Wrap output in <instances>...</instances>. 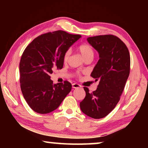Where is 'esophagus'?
Listing matches in <instances>:
<instances>
[{
  "instance_id": "1",
  "label": "esophagus",
  "mask_w": 148,
  "mask_h": 148,
  "mask_svg": "<svg viewBox=\"0 0 148 148\" xmlns=\"http://www.w3.org/2000/svg\"><path fill=\"white\" fill-rule=\"evenodd\" d=\"M72 87H73L74 89H77V88H79V87H81V86L78 84L74 83L72 84Z\"/></svg>"
}]
</instances>
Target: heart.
<instances>
[{
	"mask_svg": "<svg viewBox=\"0 0 148 148\" xmlns=\"http://www.w3.org/2000/svg\"><path fill=\"white\" fill-rule=\"evenodd\" d=\"M77 49H78L80 53L82 54V56L84 57V58L85 59L87 58L88 57L93 56L94 50L91 45L87 44H82L79 45L78 47H77ZM70 54H71V51H70L69 49H67L66 51L64 52V53L63 55V61L64 62H66L68 61ZM76 74L77 77L80 76L79 72H76Z\"/></svg>",
	"mask_w": 148,
	"mask_h": 148,
	"instance_id": "1",
	"label": "heart"
}]
</instances>
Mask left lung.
Segmentation results:
<instances>
[{
    "instance_id": "1",
    "label": "left lung",
    "mask_w": 148,
    "mask_h": 148,
    "mask_svg": "<svg viewBox=\"0 0 148 148\" xmlns=\"http://www.w3.org/2000/svg\"><path fill=\"white\" fill-rule=\"evenodd\" d=\"M87 41L99 53L100 59L91 74L99 84L92 92L84 87L86 97L79 106L87 116L101 119L108 115L119 101L129 76L131 58L126 45L114 35L89 37Z\"/></svg>"
}]
</instances>
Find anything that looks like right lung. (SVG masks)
<instances>
[{"label": "right lung", "mask_w": 148, "mask_h": 148, "mask_svg": "<svg viewBox=\"0 0 148 148\" xmlns=\"http://www.w3.org/2000/svg\"><path fill=\"white\" fill-rule=\"evenodd\" d=\"M80 37L63 31L49 32L34 38L24 50L19 62L20 87L34 112H53L71 91L69 82L53 84L50 75L55 69H62L64 52Z\"/></svg>", "instance_id": "1"}]
</instances>
